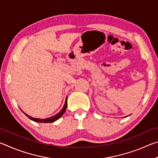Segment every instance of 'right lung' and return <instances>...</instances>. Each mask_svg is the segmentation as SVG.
I'll list each match as a JSON object with an SVG mask.
<instances>
[{
	"mask_svg": "<svg viewBox=\"0 0 158 158\" xmlns=\"http://www.w3.org/2000/svg\"><path fill=\"white\" fill-rule=\"evenodd\" d=\"M66 108H67V98H66V100H65V105H64L63 108L62 109V110H61L59 113L57 114L56 115H55V116H53L51 118H45V119H40V118H32L31 116H29L28 115H27L26 114H25L24 112H23L25 114V115L27 117H28L32 121H35V122H38V123H52V122H54L58 120V118H60L63 116V114L65 113V111L66 110Z\"/></svg>",
	"mask_w": 158,
	"mask_h": 158,
	"instance_id": "1",
	"label": "right lung"
}]
</instances>
